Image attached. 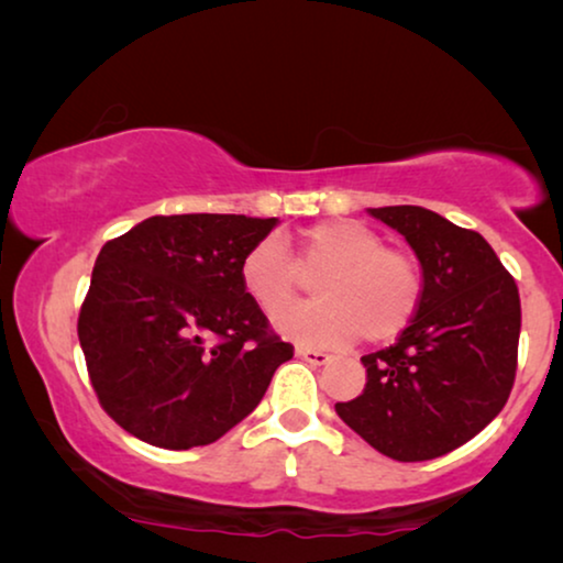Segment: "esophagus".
<instances>
[{
  "label": "esophagus",
  "instance_id": "obj_1",
  "mask_svg": "<svg viewBox=\"0 0 563 563\" xmlns=\"http://www.w3.org/2000/svg\"><path fill=\"white\" fill-rule=\"evenodd\" d=\"M295 353H297V358H302V361H307V364H312V366H325L328 361H330L328 353L314 351V349H305V345H297Z\"/></svg>",
  "mask_w": 563,
  "mask_h": 563
}]
</instances>
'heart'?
<instances>
[{"mask_svg": "<svg viewBox=\"0 0 563 563\" xmlns=\"http://www.w3.org/2000/svg\"><path fill=\"white\" fill-rule=\"evenodd\" d=\"M307 278L319 280L321 299L284 311ZM241 284L261 310L276 312L274 328L284 338L314 349H345L361 335L368 343L395 341L426 291L410 251L384 245L374 228L349 218L314 222L295 241L261 238L241 261Z\"/></svg>", "mask_w": 563, "mask_h": 563, "instance_id": "b5f03b06", "label": "heart"}]
</instances>
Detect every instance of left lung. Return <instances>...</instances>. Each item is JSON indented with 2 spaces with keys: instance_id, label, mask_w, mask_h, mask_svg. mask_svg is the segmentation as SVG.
Returning a JSON list of instances; mask_svg holds the SVG:
<instances>
[{
  "instance_id": "left-lung-1",
  "label": "left lung",
  "mask_w": 563,
  "mask_h": 563,
  "mask_svg": "<svg viewBox=\"0 0 563 563\" xmlns=\"http://www.w3.org/2000/svg\"><path fill=\"white\" fill-rule=\"evenodd\" d=\"M422 266L420 310L395 345L368 353L366 387L335 412L395 461L449 453L489 426L518 368V284L474 230L426 207H376Z\"/></svg>"
}]
</instances>
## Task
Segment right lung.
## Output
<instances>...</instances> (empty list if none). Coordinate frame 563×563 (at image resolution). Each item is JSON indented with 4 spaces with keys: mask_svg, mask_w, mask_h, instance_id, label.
<instances>
[{
    "mask_svg": "<svg viewBox=\"0 0 563 563\" xmlns=\"http://www.w3.org/2000/svg\"><path fill=\"white\" fill-rule=\"evenodd\" d=\"M156 214L99 251L79 343L104 412L158 449L214 443L256 410L295 349L245 295V251L276 225Z\"/></svg>",
    "mask_w": 563,
    "mask_h": 563,
    "instance_id": "right-lung-1",
    "label": "right lung"
}]
</instances>
